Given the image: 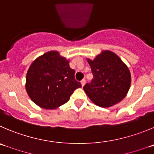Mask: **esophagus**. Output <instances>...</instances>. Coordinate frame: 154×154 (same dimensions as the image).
<instances>
[{
  "label": "esophagus",
  "instance_id": "34e87169",
  "mask_svg": "<svg viewBox=\"0 0 154 154\" xmlns=\"http://www.w3.org/2000/svg\"><path fill=\"white\" fill-rule=\"evenodd\" d=\"M85 84H86V80H85V79H83V80H81V85H82V87H84V86L85 85Z\"/></svg>",
  "mask_w": 154,
  "mask_h": 154
}]
</instances>
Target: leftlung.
Returning <instances> with one entry per match:
<instances>
[{"instance_id":"1","label":"left lung","mask_w":154,"mask_h":154,"mask_svg":"<svg viewBox=\"0 0 154 154\" xmlns=\"http://www.w3.org/2000/svg\"><path fill=\"white\" fill-rule=\"evenodd\" d=\"M93 80L84 87L92 102L100 107H109L125 97L131 85V74L118 55L104 51L94 60H87Z\"/></svg>"}]
</instances>
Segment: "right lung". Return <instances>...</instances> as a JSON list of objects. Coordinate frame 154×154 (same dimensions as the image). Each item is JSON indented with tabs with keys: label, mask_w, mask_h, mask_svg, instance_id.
<instances>
[{
	"label": "right lung",
	"mask_w": 154,
	"mask_h": 154,
	"mask_svg": "<svg viewBox=\"0 0 154 154\" xmlns=\"http://www.w3.org/2000/svg\"><path fill=\"white\" fill-rule=\"evenodd\" d=\"M75 70L57 51H48L30 65L26 89L29 97L40 107L53 109L67 103L81 84L74 77Z\"/></svg>",
	"instance_id": "obj_1"
}]
</instances>
